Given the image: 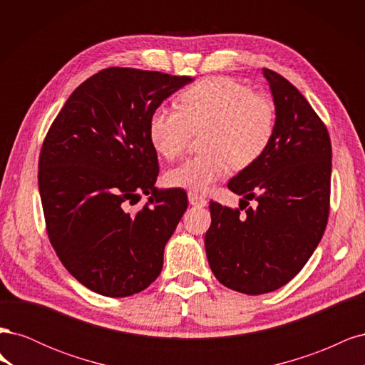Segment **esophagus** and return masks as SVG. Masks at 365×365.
I'll return each mask as SVG.
<instances>
[{"mask_svg":"<svg viewBox=\"0 0 365 365\" xmlns=\"http://www.w3.org/2000/svg\"><path fill=\"white\" fill-rule=\"evenodd\" d=\"M189 202L195 207H205L207 205L205 197H202L201 195H197V193H193V192L189 193Z\"/></svg>","mask_w":365,"mask_h":365,"instance_id":"obj_1","label":"esophagus"}]
</instances>
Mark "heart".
<instances>
[{
	"instance_id": "obj_1",
	"label": "heart",
	"mask_w": 365,
	"mask_h": 365,
	"mask_svg": "<svg viewBox=\"0 0 365 365\" xmlns=\"http://www.w3.org/2000/svg\"><path fill=\"white\" fill-rule=\"evenodd\" d=\"M200 155L176 165L168 182L205 193L236 169L250 168L269 148L275 130L271 98L231 77L216 76L195 83L178 98V109L157 108L148 137L158 155L173 160L184 152L192 132L201 130Z\"/></svg>"
}]
</instances>
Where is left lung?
Masks as SVG:
<instances>
[{
	"mask_svg": "<svg viewBox=\"0 0 365 365\" xmlns=\"http://www.w3.org/2000/svg\"><path fill=\"white\" fill-rule=\"evenodd\" d=\"M275 106V130L263 155L230 180L242 215L210 202L205 252L215 277L250 295L282 288L312 256L329 217L332 146L329 132L303 94L263 68Z\"/></svg>",
	"mask_w": 365,
	"mask_h": 365,
	"instance_id": "1",
	"label": "left lung"
}]
</instances>
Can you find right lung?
I'll return each instance as SVG.
<instances>
[{"label":"right lung","mask_w":365,"mask_h":365,"mask_svg":"<svg viewBox=\"0 0 365 365\" xmlns=\"http://www.w3.org/2000/svg\"><path fill=\"white\" fill-rule=\"evenodd\" d=\"M193 79L106 68L79 85L54 118L39 155L47 233L62 264L88 289L134 295L155 280L187 210L184 190L155 187L152 113ZM148 194L137 214L128 205Z\"/></svg>","instance_id":"right-lung-1"}]
</instances>
